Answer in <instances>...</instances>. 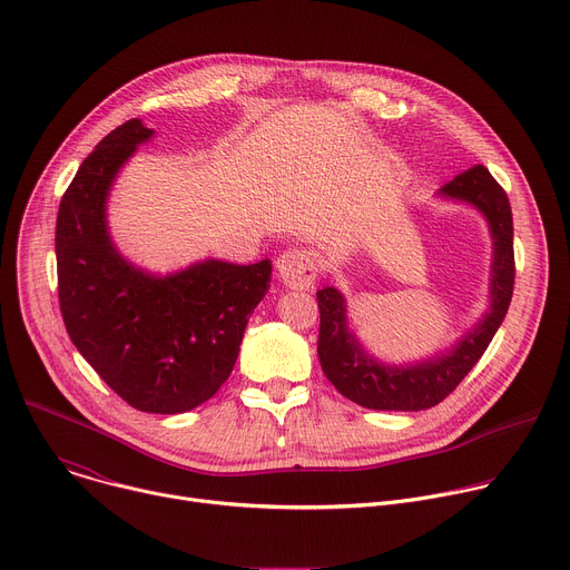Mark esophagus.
Returning <instances> with one entry per match:
<instances>
[{
    "mask_svg": "<svg viewBox=\"0 0 570 570\" xmlns=\"http://www.w3.org/2000/svg\"><path fill=\"white\" fill-rule=\"evenodd\" d=\"M277 275L288 288L308 291L315 284L317 277V259L308 250L288 248L277 257Z\"/></svg>",
    "mask_w": 570,
    "mask_h": 570,
    "instance_id": "34e87169",
    "label": "esophagus"
}]
</instances>
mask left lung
I'll list each match as a JSON object with an SVG mask.
<instances>
[{
    "label": "left lung",
    "mask_w": 570,
    "mask_h": 570,
    "mask_svg": "<svg viewBox=\"0 0 570 570\" xmlns=\"http://www.w3.org/2000/svg\"><path fill=\"white\" fill-rule=\"evenodd\" d=\"M440 198L475 207L494 240L490 308L451 350L411 365H385L370 356L347 324V302L334 286L317 291V356L324 376L350 401L372 411H426L446 399L490 347L514 291V227L508 194L482 165L455 176Z\"/></svg>",
    "instance_id": "left-lung-1"
}]
</instances>
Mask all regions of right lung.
<instances>
[{
  "label": "right lung",
  "instance_id": "obj_1",
  "mask_svg": "<svg viewBox=\"0 0 570 570\" xmlns=\"http://www.w3.org/2000/svg\"><path fill=\"white\" fill-rule=\"evenodd\" d=\"M153 135L141 119H130L78 167L56 220L58 299L71 343L126 403L178 415L227 381L250 313L268 293L273 264L205 259L161 277L119 255L108 196Z\"/></svg>",
  "mask_w": 570,
  "mask_h": 570
}]
</instances>
